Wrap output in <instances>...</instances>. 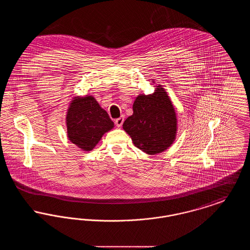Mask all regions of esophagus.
<instances>
[{
    "instance_id": "1",
    "label": "esophagus",
    "mask_w": 250,
    "mask_h": 250,
    "mask_svg": "<svg viewBox=\"0 0 250 250\" xmlns=\"http://www.w3.org/2000/svg\"><path fill=\"white\" fill-rule=\"evenodd\" d=\"M124 121H125V118H124V116H121L120 118L118 119L115 120V125H116V126H118V127H121L122 125H123V124H124Z\"/></svg>"
}]
</instances>
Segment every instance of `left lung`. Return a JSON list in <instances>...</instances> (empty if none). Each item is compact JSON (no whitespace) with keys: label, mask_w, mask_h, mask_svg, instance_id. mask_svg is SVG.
Segmentation results:
<instances>
[{"label":"left lung","mask_w":250,"mask_h":250,"mask_svg":"<svg viewBox=\"0 0 250 250\" xmlns=\"http://www.w3.org/2000/svg\"><path fill=\"white\" fill-rule=\"evenodd\" d=\"M123 128L134 145L148 155L162 153L171 146L176 139L177 117L162 85L155 86L154 94L136 97L133 114L125 121Z\"/></svg>","instance_id":"obj_1"}]
</instances>
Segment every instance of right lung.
Wrapping results in <instances>:
<instances>
[{
    "instance_id": "obj_1",
    "label": "right lung",
    "mask_w": 250,
    "mask_h": 250,
    "mask_svg": "<svg viewBox=\"0 0 250 250\" xmlns=\"http://www.w3.org/2000/svg\"><path fill=\"white\" fill-rule=\"evenodd\" d=\"M65 122L68 140L85 152L92 151L102 136L114 127L107 111L93 95L73 97Z\"/></svg>"
}]
</instances>
